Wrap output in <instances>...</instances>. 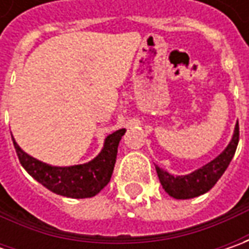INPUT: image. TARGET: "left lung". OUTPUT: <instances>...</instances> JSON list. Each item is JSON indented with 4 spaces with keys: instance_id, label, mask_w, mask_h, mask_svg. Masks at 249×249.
<instances>
[{
    "instance_id": "left-lung-1",
    "label": "left lung",
    "mask_w": 249,
    "mask_h": 249,
    "mask_svg": "<svg viewBox=\"0 0 249 249\" xmlns=\"http://www.w3.org/2000/svg\"><path fill=\"white\" fill-rule=\"evenodd\" d=\"M240 140V127L235 124L234 136L227 145V148L212 162L186 176H172L167 172L157 166L159 181L167 194L176 199H188L201 196L215 186L216 181L222 177L225 170L234 157L235 149Z\"/></svg>"
}]
</instances>
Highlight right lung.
Segmentation results:
<instances>
[{
    "mask_svg": "<svg viewBox=\"0 0 249 249\" xmlns=\"http://www.w3.org/2000/svg\"><path fill=\"white\" fill-rule=\"evenodd\" d=\"M124 131V129H120L109 134L105 140L100 155L91 162L69 167L50 166L47 163H43L23 152L14 139L12 141L19 162L27 170V173L34 177L38 183L59 196L71 198H90L97 196L109 183L116 162L118 145Z\"/></svg>",
    "mask_w": 249,
    "mask_h": 249,
    "instance_id": "right-lung-1",
    "label": "right lung"
}]
</instances>
